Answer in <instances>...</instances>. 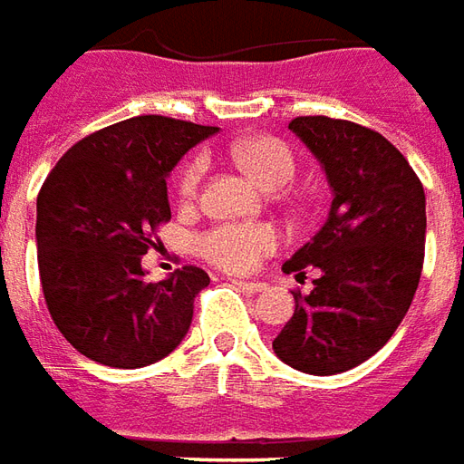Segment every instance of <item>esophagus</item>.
Here are the masks:
<instances>
[{
    "mask_svg": "<svg viewBox=\"0 0 464 464\" xmlns=\"http://www.w3.org/2000/svg\"><path fill=\"white\" fill-rule=\"evenodd\" d=\"M232 285H237L239 290H245V292L267 290V282H262V279H232Z\"/></svg>",
    "mask_w": 464,
    "mask_h": 464,
    "instance_id": "1",
    "label": "esophagus"
}]
</instances>
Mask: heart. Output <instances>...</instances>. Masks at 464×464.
<instances>
[{"mask_svg": "<svg viewBox=\"0 0 464 464\" xmlns=\"http://www.w3.org/2000/svg\"><path fill=\"white\" fill-rule=\"evenodd\" d=\"M239 169L252 182L265 189H279L295 177V157L290 147L277 137H255L239 142L232 150ZM205 174V160L197 157L185 164L179 174V197L192 199L199 189ZM279 245V235L269 225H219L197 237V255L225 269V272H249L259 265V259L272 255Z\"/></svg>", "mask_w": 464, "mask_h": 464, "instance_id": "1", "label": "heart"}]
</instances>
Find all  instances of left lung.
Instances as JSON below:
<instances>
[{
	"mask_svg": "<svg viewBox=\"0 0 464 464\" xmlns=\"http://www.w3.org/2000/svg\"><path fill=\"white\" fill-rule=\"evenodd\" d=\"M290 130L320 162L332 205L282 267L297 279L317 267L320 277L310 295H295L272 350L300 372L327 377L380 353L410 310L425 259V189L400 150L367 127L297 117Z\"/></svg>",
	"mask_w": 464,
	"mask_h": 464,
	"instance_id": "left-lung-1",
	"label": "left lung"
}]
</instances>
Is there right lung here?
<instances>
[{
  "instance_id": "add662e5",
  "label": "right lung",
  "mask_w": 464,
  "mask_h": 464,
  "mask_svg": "<svg viewBox=\"0 0 464 464\" xmlns=\"http://www.w3.org/2000/svg\"><path fill=\"white\" fill-rule=\"evenodd\" d=\"M219 130L144 114L69 150L37 197L39 277L67 343L94 362L137 370L185 340L205 269L147 279L142 255L172 217L167 177Z\"/></svg>"
}]
</instances>
